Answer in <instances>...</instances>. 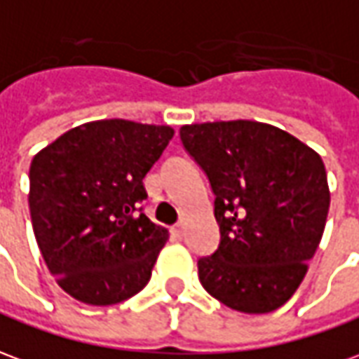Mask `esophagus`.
<instances>
[{"label": "esophagus", "instance_id": "1", "mask_svg": "<svg viewBox=\"0 0 359 359\" xmlns=\"http://www.w3.org/2000/svg\"><path fill=\"white\" fill-rule=\"evenodd\" d=\"M171 233L175 239H182V237H184V229H182V225H175V227L171 229Z\"/></svg>", "mask_w": 359, "mask_h": 359}]
</instances>
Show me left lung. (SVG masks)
Returning a JSON list of instances; mask_svg holds the SVG:
<instances>
[{"label":"left lung","mask_w":359,"mask_h":359,"mask_svg":"<svg viewBox=\"0 0 359 359\" xmlns=\"http://www.w3.org/2000/svg\"><path fill=\"white\" fill-rule=\"evenodd\" d=\"M180 142L215 196L219 245L198 258L204 290L241 313L278 309L299 287L325 231L330 192L320 155L252 120L182 126Z\"/></svg>","instance_id":"left-lung-1"}]
</instances>
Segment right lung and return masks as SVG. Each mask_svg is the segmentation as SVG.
Here are the masks:
<instances>
[{
    "label": "right lung",
    "instance_id": "1",
    "mask_svg": "<svg viewBox=\"0 0 359 359\" xmlns=\"http://www.w3.org/2000/svg\"><path fill=\"white\" fill-rule=\"evenodd\" d=\"M172 128L99 120L34 155L29 208L50 274L77 302L114 305L142 292L169 233L144 214V177Z\"/></svg>",
    "mask_w": 359,
    "mask_h": 359
}]
</instances>
